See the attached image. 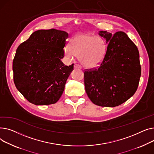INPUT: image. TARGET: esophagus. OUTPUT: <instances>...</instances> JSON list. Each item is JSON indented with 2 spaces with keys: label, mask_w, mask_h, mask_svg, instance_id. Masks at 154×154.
<instances>
[{
  "label": "esophagus",
  "mask_w": 154,
  "mask_h": 154,
  "mask_svg": "<svg viewBox=\"0 0 154 154\" xmlns=\"http://www.w3.org/2000/svg\"><path fill=\"white\" fill-rule=\"evenodd\" d=\"M75 69H81V68H82V67H81V66L78 65V64H76L75 65Z\"/></svg>",
  "instance_id": "34e87169"
}]
</instances>
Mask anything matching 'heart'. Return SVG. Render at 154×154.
<instances>
[{
  "label": "heart",
  "mask_w": 154,
  "mask_h": 154,
  "mask_svg": "<svg viewBox=\"0 0 154 154\" xmlns=\"http://www.w3.org/2000/svg\"><path fill=\"white\" fill-rule=\"evenodd\" d=\"M106 51V44L103 38L87 33H79L72 39L70 48H65V54L69 59L79 57L84 66L95 68L103 61Z\"/></svg>",
  "instance_id": "obj_1"
}]
</instances>
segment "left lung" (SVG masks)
<instances>
[{
	"mask_svg": "<svg viewBox=\"0 0 154 154\" xmlns=\"http://www.w3.org/2000/svg\"><path fill=\"white\" fill-rule=\"evenodd\" d=\"M107 44L104 58L97 68L84 72L88 96L96 105L119 106L132 97L141 75L137 47L125 33L100 31Z\"/></svg>",
	"mask_w": 154,
	"mask_h": 154,
	"instance_id": "8db88e82",
	"label": "left lung"
}]
</instances>
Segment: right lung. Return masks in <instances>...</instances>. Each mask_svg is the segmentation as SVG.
<instances>
[{
  "instance_id": "1",
  "label": "right lung",
  "mask_w": 154,
  "mask_h": 154,
  "mask_svg": "<svg viewBox=\"0 0 154 154\" xmlns=\"http://www.w3.org/2000/svg\"><path fill=\"white\" fill-rule=\"evenodd\" d=\"M68 33L56 29L33 32L17 48L13 60L14 81L26 100L35 105L56 103L61 96L74 64L61 59Z\"/></svg>"
}]
</instances>
